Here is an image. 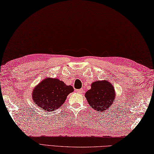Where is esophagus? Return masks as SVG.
Instances as JSON below:
<instances>
[{"instance_id": "esophagus-1", "label": "esophagus", "mask_w": 154, "mask_h": 154, "mask_svg": "<svg viewBox=\"0 0 154 154\" xmlns=\"http://www.w3.org/2000/svg\"><path fill=\"white\" fill-rule=\"evenodd\" d=\"M76 91L77 92V93H79V94H82V93H83V89H77Z\"/></svg>"}]
</instances>
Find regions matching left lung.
I'll return each mask as SVG.
<instances>
[{"label": "left lung", "mask_w": 154, "mask_h": 154, "mask_svg": "<svg viewBox=\"0 0 154 154\" xmlns=\"http://www.w3.org/2000/svg\"><path fill=\"white\" fill-rule=\"evenodd\" d=\"M116 96L112 83L107 80H98L93 82L91 85V89L87 91L85 94L88 104L98 112H103L110 108Z\"/></svg>", "instance_id": "8db88e82"}]
</instances>
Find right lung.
Segmentation results:
<instances>
[{
    "instance_id": "right-lung-1",
    "label": "right lung",
    "mask_w": 154,
    "mask_h": 154,
    "mask_svg": "<svg viewBox=\"0 0 154 154\" xmlns=\"http://www.w3.org/2000/svg\"><path fill=\"white\" fill-rule=\"evenodd\" d=\"M73 91L71 85H66L57 78L46 77L33 89L32 98L40 110L52 112L60 107Z\"/></svg>"
}]
</instances>
